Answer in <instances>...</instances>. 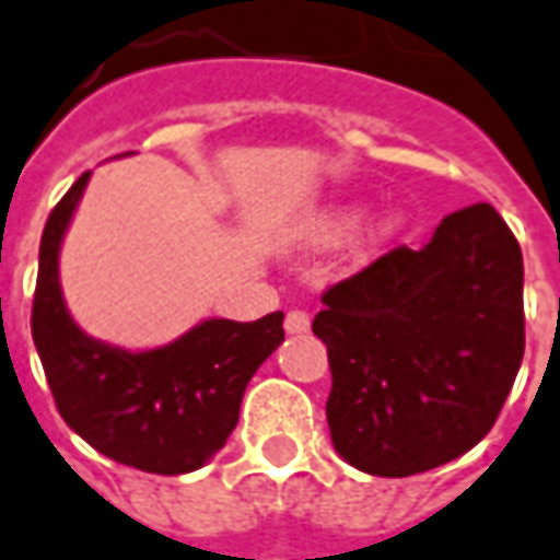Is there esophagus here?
<instances>
[{
  "instance_id": "esophagus-1",
  "label": "esophagus",
  "mask_w": 560,
  "mask_h": 560,
  "mask_svg": "<svg viewBox=\"0 0 560 560\" xmlns=\"http://www.w3.org/2000/svg\"><path fill=\"white\" fill-rule=\"evenodd\" d=\"M284 330H288V334H306V330H308V315H306V312H300V308H291V312L284 315Z\"/></svg>"
}]
</instances>
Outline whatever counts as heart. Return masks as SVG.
Segmentation results:
<instances>
[{
	"label": "heart",
	"instance_id": "b5f03b06",
	"mask_svg": "<svg viewBox=\"0 0 560 560\" xmlns=\"http://www.w3.org/2000/svg\"><path fill=\"white\" fill-rule=\"evenodd\" d=\"M351 224H354V214L336 212V214H330V218L318 221L315 233H318L320 240H336V236H342V233H346ZM397 226H400V218H385V221H378L373 230V240H385V236H390Z\"/></svg>",
	"mask_w": 560,
	"mask_h": 560
}]
</instances>
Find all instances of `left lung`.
I'll return each instance as SVG.
<instances>
[{
	"label": "left lung",
	"instance_id": "obj_1",
	"mask_svg": "<svg viewBox=\"0 0 560 560\" xmlns=\"http://www.w3.org/2000/svg\"><path fill=\"white\" fill-rule=\"evenodd\" d=\"M525 264L488 202L445 214L424 248L397 245L330 284L327 424L370 476L443 467L494 428L525 358Z\"/></svg>",
	"mask_w": 560,
	"mask_h": 560
}]
</instances>
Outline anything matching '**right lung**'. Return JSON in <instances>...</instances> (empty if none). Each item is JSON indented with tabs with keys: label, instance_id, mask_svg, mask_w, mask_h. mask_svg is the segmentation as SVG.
<instances>
[{
	"label": "right lung",
	"instance_id": "right-lung-1",
	"mask_svg": "<svg viewBox=\"0 0 560 560\" xmlns=\"http://www.w3.org/2000/svg\"><path fill=\"white\" fill-rule=\"evenodd\" d=\"M84 172L54 206L33 296V342L62 421L96 452L136 470L178 476L224 448L242 394L281 346V312L257 320L212 318L154 351H124L90 339L66 312L60 242L84 194Z\"/></svg>",
	"mask_w": 560,
	"mask_h": 560
}]
</instances>
